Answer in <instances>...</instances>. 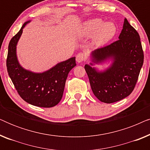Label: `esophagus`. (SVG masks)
<instances>
[{
	"label": "esophagus",
	"mask_w": 150,
	"mask_h": 150,
	"mask_svg": "<svg viewBox=\"0 0 150 150\" xmlns=\"http://www.w3.org/2000/svg\"><path fill=\"white\" fill-rule=\"evenodd\" d=\"M85 59H86L85 54V53H83V52L79 53V54L76 55V60L78 63L83 62V61L85 60Z\"/></svg>",
	"instance_id": "esophagus-1"
}]
</instances>
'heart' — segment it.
Here are the masks:
<instances>
[{"label": "heart", "mask_w": 150, "mask_h": 150, "mask_svg": "<svg viewBox=\"0 0 150 150\" xmlns=\"http://www.w3.org/2000/svg\"><path fill=\"white\" fill-rule=\"evenodd\" d=\"M116 32V27L111 22L103 24L101 19L87 20L82 26V34L85 37L94 35V42L98 45H102L111 40Z\"/></svg>", "instance_id": "b5f03b06"}]
</instances>
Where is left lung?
I'll return each instance as SVG.
<instances>
[{
  "label": "left lung",
  "instance_id": "left-lung-1",
  "mask_svg": "<svg viewBox=\"0 0 150 150\" xmlns=\"http://www.w3.org/2000/svg\"><path fill=\"white\" fill-rule=\"evenodd\" d=\"M93 62L108 59L113 60L111 66L98 72L89 65H85L92 91L104 103H113L132 93L142 67L144 54L138 32L125 18L119 40L91 53ZM92 65V63H91Z\"/></svg>",
  "mask_w": 150,
  "mask_h": 150
}]
</instances>
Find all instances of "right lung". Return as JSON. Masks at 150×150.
<instances>
[{"instance_id": "obj_1", "label": "right lung", "mask_w": 150, "mask_h": 150, "mask_svg": "<svg viewBox=\"0 0 150 150\" xmlns=\"http://www.w3.org/2000/svg\"><path fill=\"white\" fill-rule=\"evenodd\" d=\"M10 40L8 47L7 69L18 94L24 101L39 107L56 106L62 98L67 75L75 67L76 57L59 63L43 73H33L20 66L16 57V45L26 24Z\"/></svg>"}]
</instances>
